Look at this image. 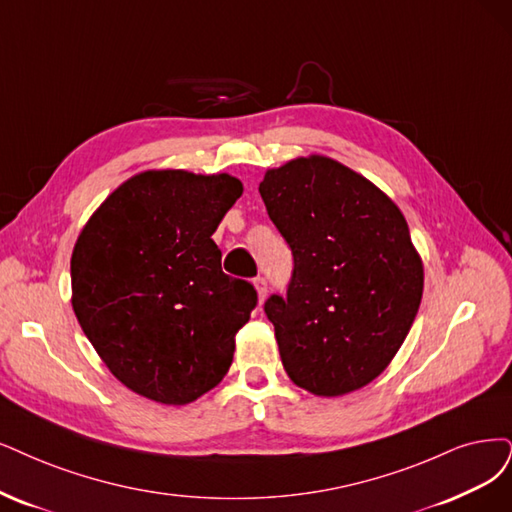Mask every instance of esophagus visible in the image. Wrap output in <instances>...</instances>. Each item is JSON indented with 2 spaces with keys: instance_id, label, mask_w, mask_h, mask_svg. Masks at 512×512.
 <instances>
[{
  "instance_id": "34e87169",
  "label": "esophagus",
  "mask_w": 512,
  "mask_h": 512,
  "mask_svg": "<svg viewBox=\"0 0 512 512\" xmlns=\"http://www.w3.org/2000/svg\"><path fill=\"white\" fill-rule=\"evenodd\" d=\"M253 285H255V289H257L259 304H263V299H266V295H268V280L263 278V276H257V278L253 280Z\"/></svg>"
}]
</instances>
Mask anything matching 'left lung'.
<instances>
[{
	"instance_id": "left-lung-1",
	"label": "left lung",
	"mask_w": 512,
	"mask_h": 512,
	"mask_svg": "<svg viewBox=\"0 0 512 512\" xmlns=\"http://www.w3.org/2000/svg\"><path fill=\"white\" fill-rule=\"evenodd\" d=\"M259 194L293 253L287 295H270L282 365L318 396L380 375L418 314L424 268L403 213L348 166L310 156L268 170Z\"/></svg>"
}]
</instances>
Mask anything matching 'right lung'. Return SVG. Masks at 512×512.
Masks as SVG:
<instances>
[{
	"instance_id": "right-lung-1",
	"label": "right lung",
	"mask_w": 512,
	"mask_h": 512,
	"mask_svg": "<svg viewBox=\"0 0 512 512\" xmlns=\"http://www.w3.org/2000/svg\"><path fill=\"white\" fill-rule=\"evenodd\" d=\"M240 194L225 173L147 170L122 183L75 242L73 312L132 392L187 405L230 369L257 291L221 270L211 236Z\"/></svg>"
}]
</instances>
